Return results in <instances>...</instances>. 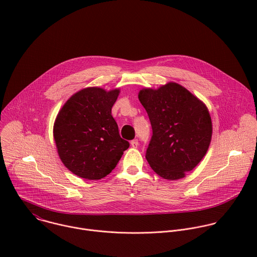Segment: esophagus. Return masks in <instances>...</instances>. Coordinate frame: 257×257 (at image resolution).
I'll return each instance as SVG.
<instances>
[{"mask_svg": "<svg viewBox=\"0 0 257 257\" xmlns=\"http://www.w3.org/2000/svg\"><path fill=\"white\" fill-rule=\"evenodd\" d=\"M130 144H131V146L133 149H136L137 146H138V140L137 139H134V140H132L131 142H130Z\"/></svg>", "mask_w": 257, "mask_h": 257, "instance_id": "esophagus-1", "label": "esophagus"}]
</instances>
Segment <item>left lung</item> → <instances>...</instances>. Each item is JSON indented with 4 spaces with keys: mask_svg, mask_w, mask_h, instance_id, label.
I'll list each match as a JSON object with an SVG mask.
<instances>
[{
    "mask_svg": "<svg viewBox=\"0 0 257 257\" xmlns=\"http://www.w3.org/2000/svg\"><path fill=\"white\" fill-rule=\"evenodd\" d=\"M138 98L153 128L145 156L151 168L166 180L184 178L209 148L212 124L207 106L176 82L142 88Z\"/></svg>",
    "mask_w": 257,
    "mask_h": 257,
    "instance_id": "8db88e82",
    "label": "left lung"
}]
</instances>
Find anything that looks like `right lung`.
<instances>
[{"instance_id":"obj_1","label":"right lung","mask_w":257,"mask_h":257,"mask_svg":"<svg viewBox=\"0 0 257 257\" xmlns=\"http://www.w3.org/2000/svg\"><path fill=\"white\" fill-rule=\"evenodd\" d=\"M119 88L86 87L62 106L54 123V139L64 166L86 180L111 173L129 148L112 116Z\"/></svg>"}]
</instances>
